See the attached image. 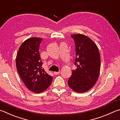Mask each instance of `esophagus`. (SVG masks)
I'll return each mask as SVG.
<instances>
[{"label":"esophagus","mask_w":120,"mask_h":120,"mask_svg":"<svg viewBox=\"0 0 120 120\" xmlns=\"http://www.w3.org/2000/svg\"><path fill=\"white\" fill-rule=\"evenodd\" d=\"M60 72H54V74L56 75H58V74H60Z\"/></svg>","instance_id":"obj_1"}]
</instances>
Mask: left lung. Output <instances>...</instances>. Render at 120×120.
I'll return each instance as SVG.
<instances>
[{
  "mask_svg": "<svg viewBox=\"0 0 120 120\" xmlns=\"http://www.w3.org/2000/svg\"><path fill=\"white\" fill-rule=\"evenodd\" d=\"M76 49L75 65L68 81L69 87L79 93L91 89L98 81L100 72L101 57L97 45L92 40L83 34L72 35Z\"/></svg>",
  "mask_w": 120,
  "mask_h": 120,
  "instance_id": "obj_1",
  "label": "left lung"
}]
</instances>
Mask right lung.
<instances>
[{"mask_svg": "<svg viewBox=\"0 0 120 120\" xmlns=\"http://www.w3.org/2000/svg\"><path fill=\"white\" fill-rule=\"evenodd\" d=\"M42 38L31 37L26 39L19 48L16 58V68L23 82L29 91L40 93L49 87L52 77L43 68L39 55Z\"/></svg>", "mask_w": 120, "mask_h": 120, "instance_id": "1", "label": "right lung"}]
</instances>
